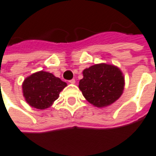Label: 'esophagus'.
<instances>
[{
  "instance_id": "obj_1",
  "label": "esophagus",
  "mask_w": 156,
  "mask_h": 156,
  "mask_svg": "<svg viewBox=\"0 0 156 156\" xmlns=\"http://www.w3.org/2000/svg\"><path fill=\"white\" fill-rule=\"evenodd\" d=\"M69 83H70L71 84H74L75 83H76V81H75L74 78H73V79H71L70 81H69Z\"/></svg>"
}]
</instances>
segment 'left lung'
<instances>
[{"label": "left lung", "instance_id": "1", "mask_svg": "<svg viewBox=\"0 0 156 156\" xmlns=\"http://www.w3.org/2000/svg\"><path fill=\"white\" fill-rule=\"evenodd\" d=\"M78 88L90 104L102 108L116 102L123 93L125 79L116 66L99 63L83 71Z\"/></svg>", "mask_w": 156, "mask_h": 156}]
</instances>
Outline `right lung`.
I'll return each mask as SVG.
<instances>
[{"label": "right lung", "mask_w": 156, "mask_h": 156, "mask_svg": "<svg viewBox=\"0 0 156 156\" xmlns=\"http://www.w3.org/2000/svg\"><path fill=\"white\" fill-rule=\"evenodd\" d=\"M67 83L45 71H39L25 78L22 89L25 101L34 108L44 110L58 99Z\"/></svg>", "instance_id": "1"}]
</instances>
